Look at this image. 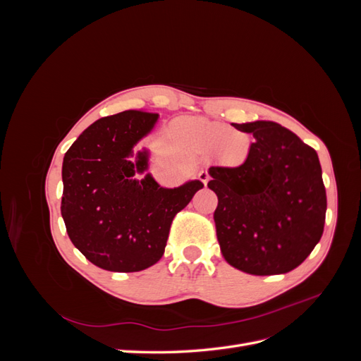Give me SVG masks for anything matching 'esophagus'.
Returning a JSON list of instances; mask_svg holds the SVG:
<instances>
[{
    "label": "esophagus",
    "mask_w": 361,
    "mask_h": 361,
    "mask_svg": "<svg viewBox=\"0 0 361 361\" xmlns=\"http://www.w3.org/2000/svg\"><path fill=\"white\" fill-rule=\"evenodd\" d=\"M199 179L204 183V185H207V182H209V179H211V176H209V173H207L206 170H202L200 173H199Z\"/></svg>",
    "instance_id": "obj_1"
}]
</instances>
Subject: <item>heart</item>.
<instances>
[{"label": "heart", "mask_w": 361, "mask_h": 361, "mask_svg": "<svg viewBox=\"0 0 361 361\" xmlns=\"http://www.w3.org/2000/svg\"><path fill=\"white\" fill-rule=\"evenodd\" d=\"M182 133L203 152H218L226 164H243L250 150V137L241 130H231L226 125L203 118H185L179 123Z\"/></svg>", "instance_id": "obj_1"}]
</instances>
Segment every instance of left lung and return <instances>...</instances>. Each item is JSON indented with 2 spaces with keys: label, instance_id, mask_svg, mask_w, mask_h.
<instances>
[{
  "label": "left lung",
  "instance_id": "1",
  "mask_svg": "<svg viewBox=\"0 0 361 361\" xmlns=\"http://www.w3.org/2000/svg\"><path fill=\"white\" fill-rule=\"evenodd\" d=\"M233 126L255 141L241 166L207 171V187L218 197L214 221L221 255L247 274H285L302 264L324 232L318 154L276 122Z\"/></svg>",
  "mask_w": 361,
  "mask_h": 361
}]
</instances>
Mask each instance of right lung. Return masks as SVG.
Returning <instances> with one entry per match:
<instances>
[{"label":"right lung","mask_w":361,"mask_h":361,"mask_svg":"<svg viewBox=\"0 0 361 361\" xmlns=\"http://www.w3.org/2000/svg\"><path fill=\"white\" fill-rule=\"evenodd\" d=\"M158 118L143 110L102 117L64 155L61 216L72 244L102 269L135 272L155 265L174 215L203 188L197 179L166 188L144 173L150 154H134V147Z\"/></svg>","instance_id":"obj_1"}]
</instances>
